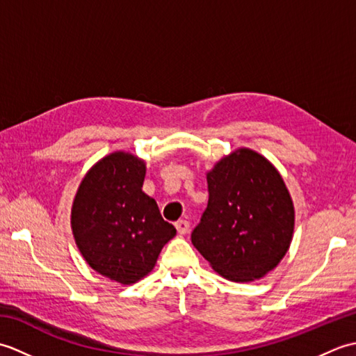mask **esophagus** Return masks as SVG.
<instances>
[{
	"label": "esophagus",
	"instance_id": "34e87169",
	"mask_svg": "<svg viewBox=\"0 0 356 356\" xmlns=\"http://www.w3.org/2000/svg\"><path fill=\"white\" fill-rule=\"evenodd\" d=\"M176 229L179 234H186L190 231V222L188 220H177L176 222Z\"/></svg>",
	"mask_w": 356,
	"mask_h": 356
}]
</instances>
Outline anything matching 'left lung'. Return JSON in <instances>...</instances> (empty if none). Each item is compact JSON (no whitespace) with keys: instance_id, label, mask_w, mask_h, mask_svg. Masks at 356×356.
I'll use <instances>...</instances> for the list:
<instances>
[{"instance_id":"left-lung-1","label":"left lung","mask_w":356,"mask_h":356,"mask_svg":"<svg viewBox=\"0 0 356 356\" xmlns=\"http://www.w3.org/2000/svg\"><path fill=\"white\" fill-rule=\"evenodd\" d=\"M208 207L191 234L194 248L231 282H254L291 246L295 211L283 177L266 157L238 148L207 174Z\"/></svg>"}]
</instances>
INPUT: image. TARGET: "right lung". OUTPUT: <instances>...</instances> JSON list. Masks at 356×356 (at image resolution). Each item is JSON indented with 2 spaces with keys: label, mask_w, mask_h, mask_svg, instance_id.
<instances>
[{
  "label": "right lung",
  "mask_w": 356,
  "mask_h": 356,
  "mask_svg": "<svg viewBox=\"0 0 356 356\" xmlns=\"http://www.w3.org/2000/svg\"><path fill=\"white\" fill-rule=\"evenodd\" d=\"M147 166L125 151L88 170L72 207L74 241L90 268L120 284L153 270L162 248L176 236L154 199L142 191Z\"/></svg>",
  "instance_id": "right-lung-1"
}]
</instances>
